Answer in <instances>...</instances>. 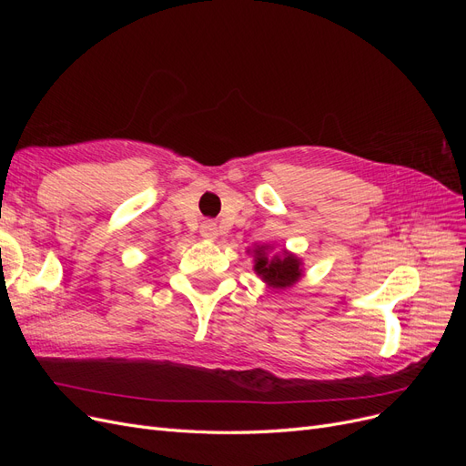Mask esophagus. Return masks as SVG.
<instances>
[{
	"mask_svg": "<svg viewBox=\"0 0 466 466\" xmlns=\"http://www.w3.org/2000/svg\"><path fill=\"white\" fill-rule=\"evenodd\" d=\"M200 235L204 238H208V241H214L216 235H218V223L214 219H206L202 221L200 225Z\"/></svg>",
	"mask_w": 466,
	"mask_h": 466,
	"instance_id": "34e87169",
	"label": "esophagus"
}]
</instances>
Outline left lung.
Returning <instances> with one entry per match:
<instances>
[{"instance_id": "obj_1", "label": "left lung", "mask_w": 466, "mask_h": 466, "mask_svg": "<svg viewBox=\"0 0 466 466\" xmlns=\"http://www.w3.org/2000/svg\"><path fill=\"white\" fill-rule=\"evenodd\" d=\"M257 258H255V270L258 272V276H262V279L266 281L268 286L272 288H289L293 286L295 281L301 278V270H299V260L295 258L293 255H286L284 257H266V250L257 248Z\"/></svg>"}]
</instances>
